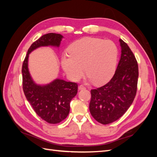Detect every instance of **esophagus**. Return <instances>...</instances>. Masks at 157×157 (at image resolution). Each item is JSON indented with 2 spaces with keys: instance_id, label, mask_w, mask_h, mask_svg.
<instances>
[{
  "instance_id": "1",
  "label": "esophagus",
  "mask_w": 157,
  "mask_h": 157,
  "mask_svg": "<svg viewBox=\"0 0 157 157\" xmlns=\"http://www.w3.org/2000/svg\"><path fill=\"white\" fill-rule=\"evenodd\" d=\"M86 88L84 86H83V85H80L78 87V90H84V89H86Z\"/></svg>"
}]
</instances>
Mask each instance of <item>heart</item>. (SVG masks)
<instances>
[{"label": "heart", "mask_w": 157, "mask_h": 157, "mask_svg": "<svg viewBox=\"0 0 157 157\" xmlns=\"http://www.w3.org/2000/svg\"><path fill=\"white\" fill-rule=\"evenodd\" d=\"M68 52L69 55L62 56L61 65L73 81L80 79L84 70L88 80L96 85L105 84L114 74L118 49L111 40L86 37L70 45Z\"/></svg>", "instance_id": "heart-1"}]
</instances>
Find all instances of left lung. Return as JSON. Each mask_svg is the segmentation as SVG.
<instances>
[{
    "instance_id": "left-lung-1",
    "label": "left lung",
    "mask_w": 157,
    "mask_h": 157,
    "mask_svg": "<svg viewBox=\"0 0 157 157\" xmlns=\"http://www.w3.org/2000/svg\"><path fill=\"white\" fill-rule=\"evenodd\" d=\"M121 58L109 82L91 90L90 112L98 122L106 125L119 119L132 105L137 91L138 63L128 45L119 39Z\"/></svg>"
}]
</instances>
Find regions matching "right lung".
<instances>
[{"mask_svg": "<svg viewBox=\"0 0 157 157\" xmlns=\"http://www.w3.org/2000/svg\"><path fill=\"white\" fill-rule=\"evenodd\" d=\"M63 36L55 33L43 35L28 49L22 66L23 90L28 101L39 117L52 124L59 123L68 116L70 102L78 93V84L56 79L48 84L40 85L33 80L28 69L29 55L41 46L59 47Z\"/></svg>", "mask_w": 157, "mask_h": 157, "instance_id": "add662e5", "label": "right lung"}]
</instances>
